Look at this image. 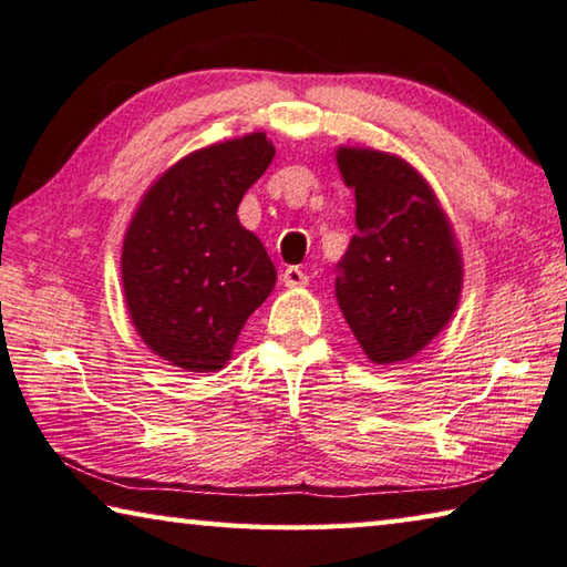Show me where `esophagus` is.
Instances as JSON below:
<instances>
[{
  "instance_id": "34e87169",
  "label": "esophagus",
  "mask_w": 567,
  "mask_h": 567,
  "mask_svg": "<svg viewBox=\"0 0 567 567\" xmlns=\"http://www.w3.org/2000/svg\"><path fill=\"white\" fill-rule=\"evenodd\" d=\"M281 281L289 286V289H299V286L309 284V276H306L299 266H289L286 271L281 274Z\"/></svg>"
}]
</instances>
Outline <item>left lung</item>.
Returning <instances> with one entry per match:
<instances>
[{
  "label": "left lung",
  "mask_w": 567,
  "mask_h": 567,
  "mask_svg": "<svg viewBox=\"0 0 567 567\" xmlns=\"http://www.w3.org/2000/svg\"><path fill=\"white\" fill-rule=\"evenodd\" d=\"M337 161L357 198V234L337 264L339 306L371 361H404L437 337L460 299L450 220L402 157L341 147Z\"/></svg>",
  "instance_id": "left-lung-1"
}]
</instances>
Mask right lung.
Listing matches in <instances>:
<instances>
[{
	"mask_svg": "<svg viewBox=\"0 0 567 567\" xmlns=\"http://www.w3.org/2000/svg\"><path fill=\"white\" fill-rule=\"evenodd\" d=\"M276 155L264 133L190 153L157 181L123 244V286L137 333L185 371L223 369L276 271L238 223L244 193Z\"/></svg>",
	"mask_w": 567,
	"mask_h": 567,
	"instance_id": "right-lung-1",
	"label": "right lung"
}]
</instances>
